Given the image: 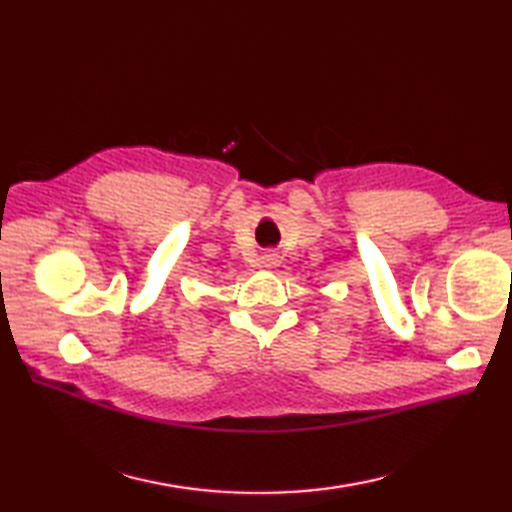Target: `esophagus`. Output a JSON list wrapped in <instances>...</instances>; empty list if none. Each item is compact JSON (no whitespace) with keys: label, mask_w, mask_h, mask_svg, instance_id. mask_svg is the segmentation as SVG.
Here are the masks:
<instances>
[{"label":"esophagus","mask_w":512,"mask_h":512,"mask_svg":"<svg viewBox=\"0 0 512 512\" xmlns=\"http://www.w3.org/2000/svg\"><path fill=\"white\" fill-rule=\"evenodd\" d=\"M262 259H264V266H266V268H270V266H275V264H277V255L273 253V250H266Z\"/></svg>","instance_id":"34e87169"}]
</instances>
